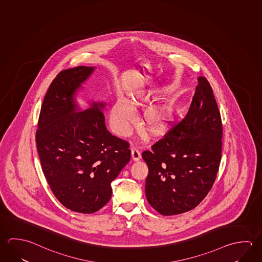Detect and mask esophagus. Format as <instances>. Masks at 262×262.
Wrapping results in <instances>:
<instances>
[{
  "mask_svg": "<svg viewBox=\"0 0 262 262\" xmlns=\"http://www.w3.org/2000/svg\"><path fill=\"white\" fill-rule=\"evenodd\" d=\"M141 157H142V155H141L140 150L137 149V148H133V149H132V158H133V160H140Z\"/></svg>",
  "mask_w": 262,
  "mask_h": 262,
  "instance_id": "34e87169",
  "label": "esophagus"
}]
</instances>
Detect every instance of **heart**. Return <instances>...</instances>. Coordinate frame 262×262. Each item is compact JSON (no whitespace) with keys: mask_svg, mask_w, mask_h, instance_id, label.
<instances>
[{"mask_svg":"<svg viewBox=\"0 0 262 262\" xmlns=\"http://www.w3.org/2000/svg\"><path fill=\"white\" fill-rule=\"evenodd\" d=\"M143 97H133L129 101L118 100L111 108L110 123L111 128L119 135H127L135 120L134 110L143 105ZM169 115L163 110H149L144 116V125L147 130L157 133L163 130L168 122Z\"/></svg>","mask_w":262,"mask_h":262,"instance_id":"1","label":"heart"}]
</instances>
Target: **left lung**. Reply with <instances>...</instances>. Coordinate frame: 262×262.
<instances>
[{
	"instance_id": "obj_1",
	"label": "left lung",
	"mask_w": 262,
	"mask_h": 262,
	"mask_svg": "<svg viewBox=\"0 0 262 262\" xmlns=\"http://www.w3.org/2000/svg\"><path fill=\"white\" fill-rule=\"evenodd\" d=\"M187 115L142 152L149 173L147 201L162 215L190 211L215 181L222 156L223 124L212 88L199 77Z\"/></svg>"
}]
</instances>
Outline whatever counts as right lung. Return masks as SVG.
Returning <instances> with one entry per match:
<instances>
[{
	"label": "right lung",
	"mask_w": 262,
	"mask_h": 262,
	"mask_svg": "<svg viewBox=\"0 0 262 262\" xmlns=\"http://www.w3.org/2000/svg\"><path fill=\"white\" fill-rule=\"evenodd\" d=\"M94 67L57 74L47 91L36 132L42 171L58 201L72 211L93 213L111 200V182L130 160L129 143L112 135L93 103L77 111L74 97Z\"/></svg>",
	"instance_id": "add662e5"
}]
</instances>
